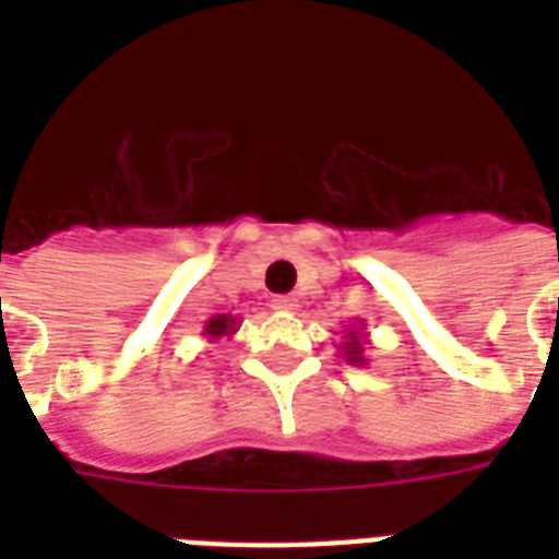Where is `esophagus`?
Returning <instances> with one entry per match:
<instances>
[{
	"instance_id": "34e87169",
	"label": "esophagus",
	"mask_w": 559,
	"mask_h": 559,
	"mask_svg": "<svg viewBox=\"0 0 559 559\" xmlns=\"http://www.w3.org/2000/svg\"><path fill=\"white\" fill-rule=\"evenodd\" d=\"M272 307H275L278 313H296L298 301L293 296H275L272 298Z\"/></svg>"
}]
</instances>
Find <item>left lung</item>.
<instances>
[{"mask_svg": "<svg viewBox=\"0 0 559 559\" xmlns=\"http://www.w3.org/2000/svg\"><path fill=\"white\" fill-rule=\"evenodd\" d=\"M366 328H362V322H357V328H348L345 331V340H342L340 350L342 357L348 359L350 366H366V345H368V333H362Z\"/></svg>", "mask_w": 559, "mask_h": 559, "instance_id": "1", "label": "left lung"}]
</instances>
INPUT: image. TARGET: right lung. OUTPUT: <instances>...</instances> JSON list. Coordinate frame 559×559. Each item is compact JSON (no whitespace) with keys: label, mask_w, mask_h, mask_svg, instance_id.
<instances>
[{"label":"right lung","mask_w":559,"mask_h":559,"mask_svg":"<svg viewBox=\"0 0 559 559\" xmlns=\"http://www.w3.org/2000/svg\"><path fill=\"white\" fill-rule=\"evenodd\" d=\"M240 328V319L231 313H217L211 316L209 322H205V328H202V336L209 342H219V340H231V333Z\"/></svg>","instance_id":"1"}]
</instances>
